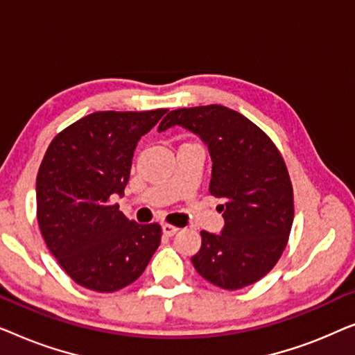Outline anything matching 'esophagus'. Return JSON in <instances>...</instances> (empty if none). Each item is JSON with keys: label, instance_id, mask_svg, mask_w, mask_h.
<instances>
[{"label": "esophagus", "instance_id": "esophagus-1", "mask_svg": "<svg viewBox=\"0 0 355 355\" xmlns=\"http://www.w3.org/2000/svg\"><path fill=\"white\" fill-rule=\"evenodd\" d=\"M162 230H163V234H164V236H168V237L174 236V234H176V232L179 231L176 226H173V225H166V223H164V225L162 226Z\"/></svg>", "mask_w": 355, "mask_h": 355}]
</instances>
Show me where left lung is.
Masks as SVG:
<instances>
[{
	"label": "left lung",
	"mask_w": 355,
	"mask_h": 355,
	"mask_svg": "<svg viewBox=\"0 0 355 355\" xmlns=\"http://www.w3.org/2000/svg\"><path fill=\"white\" fill-rule=\"evenodd\" d=\"M182 125L203 140L211 158V196L225 226L202 231L192 257L197 273L223 289H241L263 278L288 244L294 220L293 186L284 159L263 130L221 105L174 110L158 125Z\"/></svg>",
	"instance_id": "1"
}]
</instances>
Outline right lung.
<instances>
[{"label": "right lung", "mask_w": 355, "mask_h": 355, "mask_svg": "<svg viewBox=\"0 0 355 355\" xmlns=\"http://www.w3.org/2000/svg\"><path fill=\"white\" fill-rule=\"evenodd\" d=\"M168 110L98 111L48 147L37 176V220L48 249L77 284L114 293L134 283L158 249L162 227L139 225L124 196L134 150Z\"/></svg>", "instance_id": "1"}]
</instances>
